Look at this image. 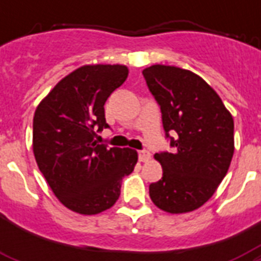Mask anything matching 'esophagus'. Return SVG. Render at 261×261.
<instances>
[{
	"label": "esophagus",
	"instance_id": "obj_1",
	"mask_svg": "<svg viewBox=\"0 0 261 261\" xmlns=\"http://www.w3.org/2000/svg\"><path fill=\"white\" fill-rule=\"evenodd\" d=\"M138 155H139V161H142V163H146V161H149L151 157V154L147 150H139Z\"/></svg>",
	"mask_w": 261,
	"mask_h": 261
}]
</instances>
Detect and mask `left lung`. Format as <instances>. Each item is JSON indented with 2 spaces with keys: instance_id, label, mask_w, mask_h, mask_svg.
<instances>
[{
  "instance_id": "1",
  "label": "left lung",
  "mask_w": 261,
  "mask_h": 261,
  "mask_svg": "<svg viewBox=\"0 0 261 261\" xmlns=\"http://www.w3.org/2000/svg\"><path fill=\"white\" fill-rule=\"evenodd\" d=\"M142 74L174 147L172 153L154 154L163 177L149 186V195L167 213H190L203 206L226 176L234 153L233 116L217 92L192 71L153 65Z\"/></svg>"
}]
</instances>
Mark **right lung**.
I'll list each match as a JSON object with an SVG mask.
<instances>
[{
  "label": "right lung",
  "mask_w": 261,
  "mask_h": 261,
  "mask_svg": "<svg viewBox=\"0 0 261 261\" xmlns=\"http://www.w3.org/2000/svg\"><path fill=\"white\" fill-rule=\"evenodd\" d=\"M128 75L124 65H85L59 81L35 111L32 147L46 181L69 210L94 215L120 195L138 153L98 145L104 104Z\"/></svg>",
  "instance_id": "obj_1"
}]
</instances>
